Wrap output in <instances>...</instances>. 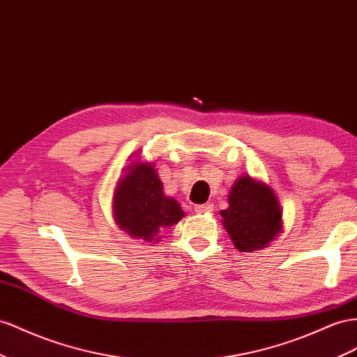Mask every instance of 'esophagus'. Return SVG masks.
I'll return each mask as SVG.
<instances>
[{
    "label": "esophagus",
    "instance_id": "1",
    "mask_svg": "<svg viewBox=\"0 0 357 357\" xmlns=\"http://www.w3.org/2000/svg\"><path fill=\"white\" fill-rule=\"evenodd\" d=\"M213 210V204L211 202H207V204H199V206H195V211L199 215H204V213H208V211Z\"/></svg>",
    "mask_w": 357,
    "mask_h": 357
}]
</instances>
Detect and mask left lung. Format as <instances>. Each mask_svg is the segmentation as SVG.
Instances as JSON below:
<instances>
[{
    "instance_id": "obj_1",
    "label": "left lung",
    "mask_w": 357,
    "mask_h": 357,
    "mask_svg": "<svg viewBox=\"0 0 357 357\" xmlns=\"http://www.w3.org/2000/svg\"><path fill=\"white\" fill-rule=\"evenodd\" d=\"M222 225L242 252L264 249L282 233V207L264 181L240 176L228 194V208L220 210Z\"/></svg>"
}]
</instances>
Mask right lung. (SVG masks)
<instances>
[{
    "label": "right lung",
    "instance_id": "1",
    "mask_svg": "<svg viewBox=\"0 0 357 357\" xmlns=\"http://www.w3.org/2000/svg\"><path fill=\"white\" fill-rule=\"evenodd\" d=\"M130 162L112 194V216L120 229L130 237L156 243L163 229L185 218L178 202L167 197L153 162Z\"/></svg>",
    "mask_w": 357,
    "mask_h": 357
}]
</instances>
